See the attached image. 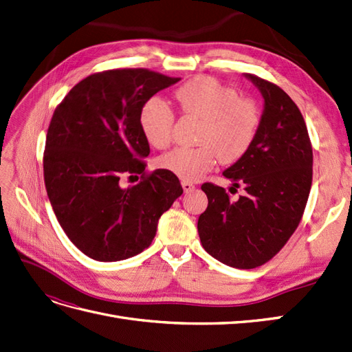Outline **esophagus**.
I'll return each instance as SVG.
<instances>
[{
    "label": "esophagus",
    "instance_id": "esophagus-1",
    "mask_svg": "<svg viewBox=\"0 0 352 352\" xmlns=\"http://www.w3.org/2000/svg\"><path fill=\"white\" fill-rule=\"evenodd\" d=\"M182 188L185 190V194H189V192H192V190L195 189V185L192 182H188V180H184Z\"/></svg>",
    "mask_w": 352,
    "mask_h": 352
}]
</instances>
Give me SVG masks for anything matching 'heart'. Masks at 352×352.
Segmentation results:
<instances>
[{
	"label": "heart",
	"mask_w": 352,
	"mask_h": 352,
	"mask_svg": "<svg viewBox=\"0 0 352 352\" xmlns=\"http://www.w3.org/2000/svg\"><path fill=\"white\" fill-rule=\"evenodd\" d=\"M179 111L201 120L197 148H176L158 158V166L192 182L216 164L236 163L250 150L260 127L255 100L208 76H197L173 92ZM175 116L160 100L146 101L140 126L146 142L164 150L172 142Z\"/></svg>",
	"instance_id": "obj_1"
}]
</instances>
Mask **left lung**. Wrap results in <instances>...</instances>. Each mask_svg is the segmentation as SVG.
<instances>
[{
	"instance_id": "1",
	"label": "left lung",
	"mask_w": 352,
	"mask_h": 352,
	"mask_svg": "<svg viewBox=\"0 0 352 352\" xmlns=\"http://www.w3.org/2000/svg\"><path fill=\"white\" fill-rule=\"evenodd\" d=\"M247 78L260 89L264 111L250 150L223 172L245 194L232 199L225 188L202 184L208 207L198 219L204 250L236 269L258 267L285 247L313 180V148L300 109L278 85L251 73Z\"/></svg>"
}]
</instances>
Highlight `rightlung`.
Returning a JSON list of instances; mask_svg holds the SVG:
<instances>
[{
  "mask_svg": "<svg viewBox=\"0 0 352 352\" xmlns=\"http://www.w3.org/2000/svg\"><path fill=\"white\" fill-rule=\"evenodd\" d=\"M177 80L148 69L98 72L74 85L52 114L47 194L63 230L92 260L120 261L150 247L158 219L184 192L168 170L145 172L150 145L140 126L145 102ZM127 174L142 180L122 188Z\"/></svg>",
  "mask_w": 352,
  "mask_h": 352,
  "instance_id": "add662e5",
  "label": "right lung"
}]
</instances>
